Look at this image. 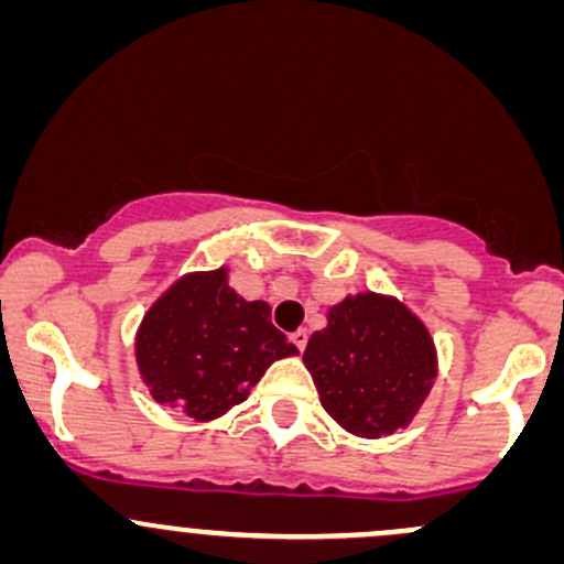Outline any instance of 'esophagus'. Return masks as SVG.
Returning a JSON list of instances; mask_svg holds the SVG:
<instances>
[{
    "instance_id": "1",
    "label": "esophagus",
    "mask_w": 564,
    "mask_h": 564,
    "mask_svg": "<svg viewBox=\"0 0 564 564\" xmlns=\"http://www.w3.org/2000/svg\"><path fill=\"white\" fill-rule=\"evenodd\" d=\"M289 339H292L296 348L305 350V345H307V329H296V332H292V334H289Z\"/></svg>"
}]
</instances>
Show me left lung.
Returning <instances> with one entry per match:
<instances>
[{
  "label": "left lung",
  "mask_w": 564,
  "mask_h": 564,
  "mask_svg": "<svg viewBox=\"0 0 564 564\" xmlns=\"http://www.w3.org/2000/svg\"><path fill=\"white\" fill-rule=\"evenodd\" d=\"M305 367L324 410L345 431L375 438L414 417L436 377V352L401 302L358 294L332 307L326 329L307 343Z\"/></svg>",
  "instance_id": "1"
}]
</instances>
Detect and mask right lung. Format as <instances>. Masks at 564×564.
Segmentation results:
<instances>
[{
  "label": "right lung",
  "instance_id": "add662e5",
  "mask_svg": "<svg viewBox=\"0 0 564 564\" xmlns=\"http://www.w3.org/2000/svg\"><path fill=\"white\" fill-rule=\"evenodd\" d=\"M292 352L268 302L235 294L227 270L182 278L154 302L135 337V361L154 399L195 420L246 401L264 369Z\"/></svg>",
  "mask_w": 564,
  "mask_h": 564
}]
</instances>
